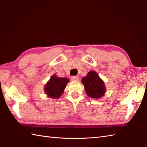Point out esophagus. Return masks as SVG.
<instances>
[{
    "label": "esophagus",
    "instance_id": "34e87169",
    "mask_svg": "<svg viewBox=\"0 0 147 147\" xmlns=\"http://www.w3.org/2000/svg\"><path fill=\"white\" fill-rule=\"evenodd\" d=\"M79 76H72L71 78V79L73 80V81H78L79 80Z\"/></svg>",
    "mask_w": 147,
    "mask_h": 147
}]
</instances>
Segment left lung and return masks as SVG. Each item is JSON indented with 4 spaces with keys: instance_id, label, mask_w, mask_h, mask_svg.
I'll return each mask as SVG.
<instances>
[{
    "instance_id": "1",
    "label": "left lung",
    "mask_w": 147,
    "mask_h": 147,
    "mask_svg": "<svg viewBox=\"0 0 147 147\" xmlns=\"http://www.w3.org/2000/svg\"><path fill=\"white\" fill-rule=\"evenodd\" d=\"M82 83L89 97L98 99L105 95V85L96 71H89L87 75L82 78Z\"/></svg>"
}]
</instances>
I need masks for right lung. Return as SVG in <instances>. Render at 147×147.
<instances>
[{
    "mask_svg": "<svg viewBox=\"0 0 147 147\" xmlns=\"http://www.w3.org/2000/svg\"><path fill=\"white\" fill-rule=\"evenodd\" d=\"M69 80L67 78H59L55 74H53L51 78L45 84L44 92L48 97L54 99L60 98L63 94L67 84Z\"/></svg>",
    "mask_w": 147,
    "mask_h": 147,
    "instance_id": "1",
    "label": "right lung"
}]
</instances>
